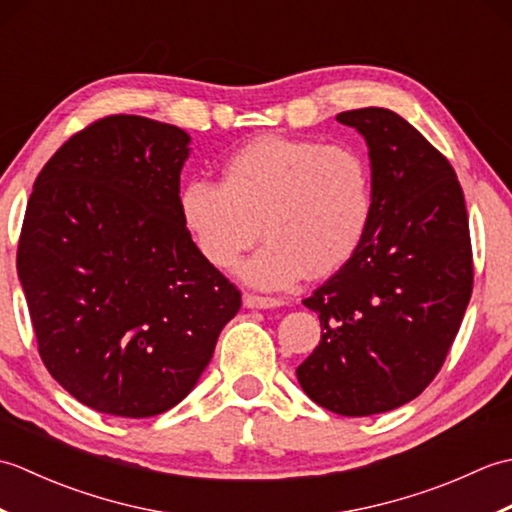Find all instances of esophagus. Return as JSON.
Listing matches in <instances>:
<instances>
[{"label": "esophagus", "mask_w": 512, "mask_h": 512, "mask_svg": "<svg viewBox=\"0 0 512 512\" xmlns=\"http://www.w3.org/2000/svg\"><path fill=\"white\" fill-rule=\"evenodd\" d=\"M281 299L275 297H259V295H244V308H257V310H264V308H279L281 306Z\"/></svg>", "instance_id": "obj_1"}]
</instances>
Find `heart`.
<instances>
[{
	"mask_svg": "<svg viewBox=\"0 0 512 512\" xmlns=\"http://www.w3.org/2000/svg\"><path fill=\"white\" fill-rule=\"evenodd\" d=\"M178 206L195 248L217 270L233 268L262 226L268 244L242 277L288 288L352 262L374 217L372 165L352 145L259 136L224 160L222 184H184Z\"/></svg>",
	"mask_w": 512,
	"mask_h": 512,
	"instance_id": "heart-1",
	"label": "heart"
}]
</instances>
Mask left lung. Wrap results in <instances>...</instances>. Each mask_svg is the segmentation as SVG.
I'll use <instances>...</instances> for the list:
<instances>
[{
  "mask_svg": "<svg viewBox=\"0 0 512 512\" xmlns=\"http://www.w3.org/2000/svg\"><path fill=\"white\" fill-rule=\"evenodd\" d=\"M365 138L374 217L352 262L303 306L321 341L301 389L341 416H374L422 394L447 358L473 290L464 193L451 162L385 107L341 112Z\"/></svg>",
  "mask_w": 512,
  "mask_h": 512,
  "instance_id": "1",
  "label": "left lung"
}]
</instances>
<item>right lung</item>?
<instances>
[{
	"instance_id": "add662e5",
	"label": "right lung",
	"mask_w": 512,
	"mask_h": 512,
	"mask_svg": "<svg viewBox=\"0 0 512 512\" xmlns=\"http://www.w3.org/2000/svg\"><path fill=\"white\" fill-rule=\"evenodd\" d=\"M189 143L145 116L101 118L46 162L26 206L17 273L41 361L110 416L187 398L242 306L182 224Z\"/></svg>"
}]
</instances>
